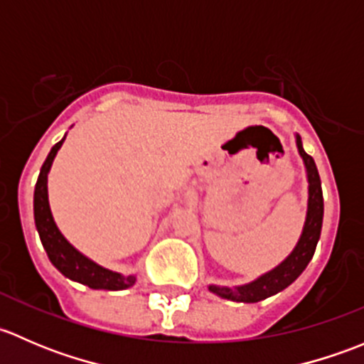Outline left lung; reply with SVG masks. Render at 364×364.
Here are the masks:
<instances>
[{
	"label": "left lung",
	"instance_id": "1",
	"mask_svg": "<svg viewBox=\"0 0 364 364\" xmlns=\"http://www.w3.org/2000/svg\"><path fill=\"white\" fill-rule=\"evenodd\" d=\"M294 137L297 153L303 159L308 181L306 216H304L299 240H297L292 252L278 266L266 271V273L257 277L255 280L248 282V284L234 285V287L209 284V291L215 296L222 297V299L236 301V303H257V301H262L266 297L278 294L284 289H287L306 269L308 262L314 257L318 237H321L322 216H324V199H322V186L321 178H318L317 165H315L314 159L310 155H306V151L303 149V142H301L299 135L296 134Z\"/></svg>",
	"mask_w": 364,
	"mask_h": 364
}]
</instances>
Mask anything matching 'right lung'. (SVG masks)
<instances>
[{
  "mask_svg": "<svg viewBox=\"0 0 364 364\" xmlns=\"http://www.w3.org/2000/svg\"><path fill=\"white\" fill-rule=\"evenodd\" d=\"M65 139H67V134L58 144L53 146L42 168H40L35 185L33 213H35V225L38 230L40 241H42L53 266L68 280L87 285L90 289H97V291H124L137 282V274L117 273V271L107 269V267L91 260L90 257L84 255L82 252H79L70 243L54 222L49 205V192H47V176H49L53 161L63 146Z\"/></svg>",
  "mask_w": 364,
  "mask_h": 364,
  "instance_id": "add662e5",
  "label": "right lung"
}]
</instances>
